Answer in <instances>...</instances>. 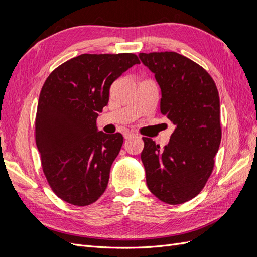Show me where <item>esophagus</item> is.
Listing matches in <instances>:
<instances>
[{"label":"esophagus","mask_w":257,"mask_h":257,"mask_svg":"<svg viewBox=\"0 0 257 257\" xmlns=\"http://www.w3.org/2000/svg\"><path fill=\"white\" fill-rule=\"evenodd\" d=\"M123 136H124V138H125V139H130L131 137H134L135 134L133 133V132L125 131V132H124V133H123Z\"/></svg>","instance_id":"34e87169"}]
</instances>
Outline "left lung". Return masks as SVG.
Wrapping results in <instances>:
<instances>
[{"label": "left lung", "mask_w": 257, "mask_h": 257, "mask_svg": "<svg viewBox=\"0 0 257 257\" xmlns=\"http://www.w3.org/2000/svg\"><path fill=\"white\" fill-rule=\"evenodd\" d=\"M139 59L160 85L162 114L176 125L164 149L143 137L147 185L164 203L183 204L198 195L213 170L222 137L219 92L206 69L182 54L139 53Z\"/></svg>", "instance_id": "1"}]
</instances>
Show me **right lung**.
Here are the masks:
<instances>
[{"label":"right lung","mask_w":257,"mask_h":257,"mask_svg":"<svg viewBox=\"0 0 257 257\" xmlns=\"http://www.w3.org/2000/svg\"><path fill=\"white\" fill-rule=\"evenodd\" d=\"M139 63L134 53H84L46 79L37 105L36 146L50 188L66 203L88 206L105 192L123 136L98 132L96 119L112 82Z\"/></svg>","instance_id":"right-lung-1"}]
</instances>
